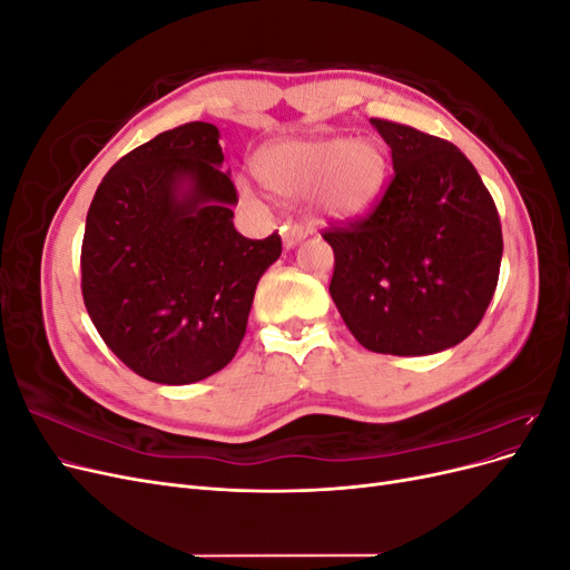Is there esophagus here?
I'll return each instance as SVG.
<instances>
[{
    "label": "esophagus",
    "mask_w": 570,
    "mask_h": 570,
    "mask_svg": "<svg viewBox=\"0 0 570 570\" xmlns=\"http://www.w3.org/2000/svg\"><path fill=\"white\" fill-rule=\"evenodd\" d=\"M308 235V230L304 228V226H283L281 228V237H283V247L285 249H292V247H297L302 239Z\"/></svg>",
    "instance_id": "esophagus-1"
}]
</instances>
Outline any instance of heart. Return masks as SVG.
<instances>
[{
  "instance_id": "heart-1",
  "label": "heart",
  "mask_w": 570,
  "mask_h": 570,
  "mask_svg": "<svg viewBox=\"0 0 570 570\" xmlns=\"http://www.w3.org/2000/svg\"><path fill=\"white\" fill-rule=\"evenodd\" d=\"M254 170L275 197L302 199L314 193L323 216L356 218L381 195L387 154L371 137L283 140L256 154Z\"/></svg>"
}]
</instances>
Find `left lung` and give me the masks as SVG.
I'll return each instance as SVG.
<instances>
[{
    "instance_id": "8db88e82",
    "label": "left lung",
    "mask_w": 570,
    "mask_h": 570,
    "mask_svg": "<svg viewBox=\"0 0 570 570\" xmlns=\"http://www.w3.org/2000/svg\"><path fill=\"white\" fill-rule=\"evenodd\" d=\"M392 149L394 178L361 220L331 228V297L366 350L438 354L485 316L502 264L497 206L461 149L416 128L371 118Z\"/></svg>"
}]
</instances>
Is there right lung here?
<instances>
[{
	"mask_svg": "<svg viewBox=\"0 0 570 570\" xmlns=\"http://www.w3.org/2000/svg\"><path fill=\"white\" fill-rule=\"evenodd\" d=\"M218 137L195 120L132 149L99 183L85 220V308L107 347L151 383L189 385L226 368L256 283L283 252L278 233L235 230Z\"/></svg>",
	"mask_w": 570,
	"mask_h": 570,
	"instance_id": "1",
	"label": "right lung"
}]
</instances>
